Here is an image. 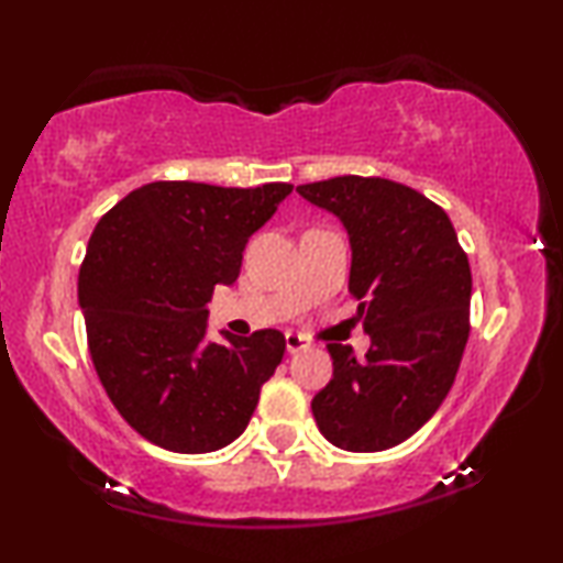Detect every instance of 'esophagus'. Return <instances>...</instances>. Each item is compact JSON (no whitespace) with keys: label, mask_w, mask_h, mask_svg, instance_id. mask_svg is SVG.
<instances>
[{"label":"esophagus","mask_w":563,"mask_h":563,"mask_svg":"<svg viewBox=\"0 0 563 563\" xmlns=\"http://www.w3.org/2000/svg\"><path fill=\"white\" fill-rule=\"evenodd\" d=\"M310 338H305L302 333H287V351L289 353H297V351H305L310 349Z\"/></svg>","instance_id":"esophagus-1"}]
</instances>
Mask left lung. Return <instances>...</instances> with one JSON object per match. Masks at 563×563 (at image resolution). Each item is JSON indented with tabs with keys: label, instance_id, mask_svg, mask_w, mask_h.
<instances>
[{
	"label": "left lung",
	"instance_id": "left-lung-1",
	"mask_svg": "<svg viewBox=\"0 0 563 563\" xmlns=\"http://www.w3.org/2000/svg\"><path fill=\"white\" fill-rule=\"evenodd\" d=\"M297 191L349 230V291L372 338L364 364L328 343L333 379L312 415L338 449H391L433 418L456 379L472 330L468 258L443 207L399 181L335 176Z\"/></svg>",
	"mask_w": 563,
	"mask_h": 563
}]
</instances>
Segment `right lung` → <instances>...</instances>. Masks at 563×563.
Instances as JSON below:
<instances>
[{
  "mask_svg": "<svg viewBox=\"0 0 563 563\" xmlns=\"http://www.w3.org/2000/svg\"><path fill=\"white\" fill-rule=\"evenodd\" d=\"M289 191L151 181L97 222L79 268L87 343L107 397L145 441L207 453L249 426L287 341L268 328L210 343L207 302L238 279L245 243Z\"/></svg>",
  "mask_w": 563,
  "mask_h": 563,
  "instance_id": "right-lung-1",
  "label": "right lung"
}]
</instances>
